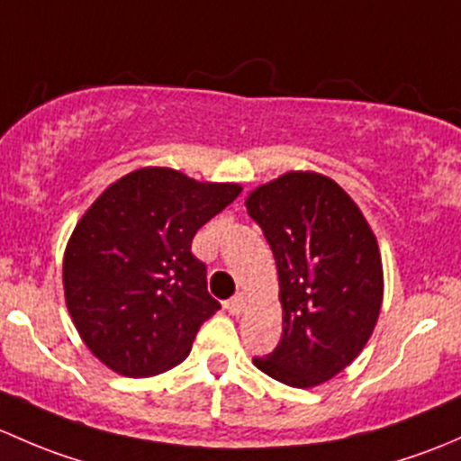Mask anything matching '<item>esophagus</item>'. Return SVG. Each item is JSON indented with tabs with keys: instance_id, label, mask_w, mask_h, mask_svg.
<instances>
[{
	"instance_id": "34e87169",
	"label": "esophagus",
	"mask_w": 461,
	"mask_h": 461,
	"mask_svg": "<svg viewBox=\"0 0 461 461\" xmlns=\"http://www.w3.org/2000/svg\"><path fill=\"white\" fill-rule=\"evenodd\" d=\"M246 306H249V297H246L244 293H240V295H235L232 300H229V303H226L230 315H241V312L246 311Z\"/></svg>"
}]
</instances>
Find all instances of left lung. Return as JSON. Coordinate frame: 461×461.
<instances>
[{"instance_id":"1","label":"left lung","mask_w":461,"mask_h":461,"mask_svg":"<svg viewBox=\"0 0 461 461\" xmlns=\"http://www.w3.org/2000/svg\"><path fill=\"white\" fill-rule=\"evenodd\" d=\"M246 208L273 249L282 303V339L253 364L286 386H320L353 364L377 324V237L353 197L315 170L270 179Z\"/></svg>"}]
</instances>
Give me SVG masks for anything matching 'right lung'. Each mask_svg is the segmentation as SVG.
I'll return each mask as SVG.
<instances>
[{
  "label": "right lung",
  "instance_id": "right-lung-1",
  "mask_svg": "<svg viewBox=\"0 0 461 461\" xmlns=\"http://www.w3.org/2000/svg\"><path fill=\"white\" fill-rule=\"evenodd\" d=\"M240 193V184L146 166L90 203L66 244L64 297L104 366L150 377L188 357L199 326L220 311L193 237Z\"/></svg>",
  "mask_w": 461,
  "mask_h": 461
}]
</instances>
